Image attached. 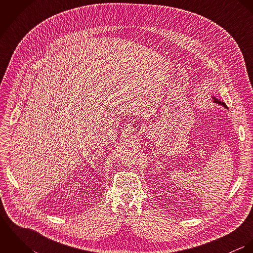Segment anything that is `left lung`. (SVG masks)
<instances>
[{
	"instance_id": "obj_1",
	"label": "left lung",
	"mask_w": 253,
	"mask_h": 253,
	"mask_svg": "<svg viewBox=\"0 0 253 253\" xmlns=\"http://www.w3.org/2000/svg\"><path fill=\"white\" fill-rule=\"evenodd\" d=\"M213 99H214V102L215 103H217V104H220V105H222L223 107H225L226 109H228V107H227V105L224 103V102H222V101H220V100H218L217 98H215L214 96H213Z\"/></svg>"
}]
</instances>
